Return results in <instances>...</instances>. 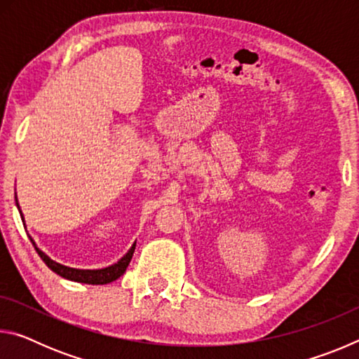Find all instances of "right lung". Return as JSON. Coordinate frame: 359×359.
<instances>
[{"mask_svg": "<svg viewBox=\"0 0 359 359\" xmlns=\"http://www.w3.org/2000/svg\"><path fill=\"white\" fill-rule=\"evenodd\" d=\"M15 205L20 212L22 222L25 223V218H23L19 201H17V193H15ZM28 238H29V241L33 242L36 252H38L41 259L47 264L48 269L55 272V274H58L60 277L66 278V280H72V282H79V283H88V285H106V283H111L114 280H117L118 277L123 276V272L126 271V267H128L130 261L133 258V253H135V248H136V242H135V244L130 247V250L126 252L123 257H121L117 261V263H114V264L107 266V267H101V269H77V267H69V266H65L62 263H57L55 259H52L50 257H48V255L42 252L41 248H38V245H36V242L33 241L32 236H28Z\"/></svg>", "mask_w": 359, "mask_h": 359, "instance_id": "add662e5", "label": "right lung"}]
</instances>
